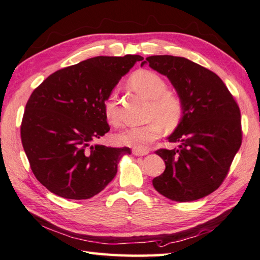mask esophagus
Here are the masks:
<instances>
[{"mask_svg":"<svg viewBox=\"0 0 260 260\" xmlns=\"http://www.w3.org/2000/svg\"><path fill=\"white\" fill-rule=\"evenodd\" d=\"M132 153H134V155L137 156V157H141V156L148 155V153H149V151H148V150L141 151V150H136V149H134V150H132Z\"/></svg>","mask_w":260,"mask_h":260,"instance_id":"34e87169","label":"esophagus"}]
</instances>
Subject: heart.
<instances>
[{
  "instance_id": "b5f03b06",
  "label": "heart",
  "mask_w": 260,
  "mask_h": 260,
  "mask_svg": "<svg viewBox=\"0 0 260 260\" xmlns=\"http://www.w3.org/2000/svg\"><path fill=\"white\" fill-rule=\"evenodd\" d=\"M128 85L142 98L150 101L148 118L151 119L145 125L131 126L116 135L119 145L134 148L136 150H149L151 144L159 138L164 128L174 130L182 122L184 102L179 95L167 92V83L158 74L148 70H138L131 74ZM104 114L108 122L119 125L120 114L114 94L105 100Z\"/></svg>"
}]
</instances>
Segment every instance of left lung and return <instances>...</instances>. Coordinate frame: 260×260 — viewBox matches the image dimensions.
Here are the masks:
<instances>
[{"mask_svg": "<svg viewBox=\"0 0 260 260\" xmlns=\"http://www.w3.org/2000/svg\"><path fill=\"white\" fill-rule=\"evenodd\" d=\"M166 76L184 102V116L156 153L165 171L152 179L158 193L176 202L202 199L224 181L241 146L240 110L222 79L184 57L150 56L141 62Z\"/></svg>", "mask_w": 260, "mask_h": 260, "instance_id": "left-lung-1", "label": "left lung"}]
</instances>
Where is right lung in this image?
<instances>
[{"label": "right lung", "instance_id": "1", "mask_svg": "<svg viewBox=\"0 0 260 260\" xmlns=\"http://www.w3.org/2000/svg\"><path fill=\"white\" fill-rule=\"evenodd\" d=\"M139 55L89 58L51 74L31 94L21 140L36 178L58 197L87 200L103 190L130 149L92 145L110 126L103 105Z\"/></svg>", "mask_w": 260, "mask_h": 260}]
</instances>
